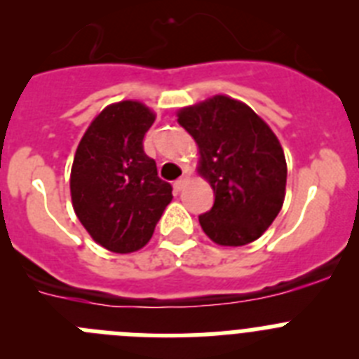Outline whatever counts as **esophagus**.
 <instances>
[{"instance_id":"34e87169","label":"esophagus","mask_w":359,"mask_h":359,"mask_svg":"<svg viewBox=\"0 0 359 359\" xmlns=\"http://www.w3.org/2000/svg\"><path fill=\"white\" fill-rule=\"evenodd\" d=\"M185 185H187V176H182L180 180H176V182H174V190H176V192H182L183 187Z\"/></svg>"}]
</instances>
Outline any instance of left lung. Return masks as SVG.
Returning a JSON list of instances; mask_svg holds the SVG:
<instances>
[{"label": "left lung", "mask_w": 359, "mask_h": 359, "mask_svg": "<svg viewBox=\"0 0 359 359\" xmlns=\"http://www.w3.org/2000/svg\"><path fill=\"white\" fill-rule=\"evenodd\" d=\"M177 122L198 144V170L215 196L199 215L203 231L221 246L259 239L286 196V158L275 133L252 107L224 95L183 107Z\"/></svg>", "instance_id": "1"}]
</instances>
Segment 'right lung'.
<instances>
[{"instance_id": "1", "label": "right lung", "mask_w": 359, "mask_h": 359, "mask_svg": "<svg viewBox=\"0 0 359 359\" xmlns=\"http://www.w3.org/2000/svg\"><path fill=\"white\" fill-rule=\"evenodd\" d=\"M154 118L135 100L111 104L91 122L73 158V210L109 252L144 248L172 199V187L158 177L156 161L144 151Z\"/></svg>"}]
</instances>
